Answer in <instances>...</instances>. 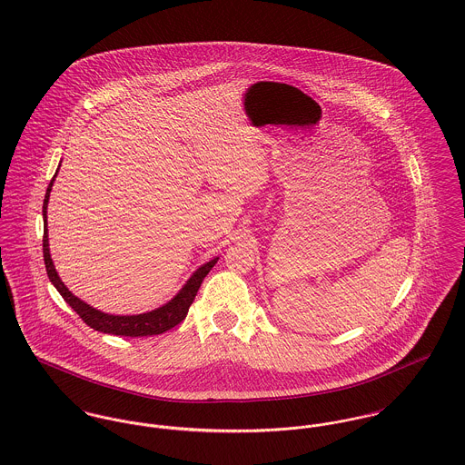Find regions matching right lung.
<instances>
[{
    "label": "right lung",
    "instance_id": "obj_1",
    "mask_svg": "<svg viewBox=\"0 0 465 465\" xmlns=\"http://www.w3.org/2000/svg\"><path fill=\"white\" fill-rule=\"evenodd\" d=\"M56 175H58V170H56L54 177L47 185V191H45V196H44V205H42V217H44L42 250H44V263H45L47 276H49L51 283L56 286L60 295L65 299V302L83 319L86 325H90L92 329H95L99 332H107V334L142 338V336L163 334V332L170 331L172 327L179 325L180 322L185 319V315L189 312V306L193 304V301H194V297L198 293V288L202 286V282L205 280V276L211 272V269L217 263L219 256H215L211 262L200 265L193 272V276L185 282V285L180 288L179 293L172 301H168L164 306H161V308H155L152 312L140 313V315H111V313H104L101 310H95L94 306H90L84 301H81L79 297H75L71 290L64 285V282L60 280L58 272L54 269V263H53V258H51V252H49L47 203H49V194H51L53 182L56 179Z\"/></svg>",
    "mask_w": 465,
    "mask_h": 465
}]
</instances>
